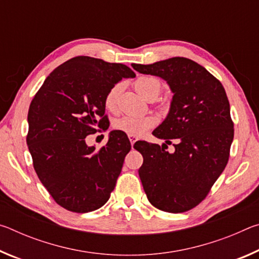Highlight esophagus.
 <instances>
[{
	"label": "esophagus",
	"mask_w": 259,
	"mask_h": 259,
	"mask_svg": "<svg viewBox=\"0 0 259 259\" xmlns=\"http://www.w3.org/2000/svg\"><path fill=\"white\" fill-rule=\"evenodd\" d=\"M129 139H130L131 145H133V146H134V144L138 140V138H137V137H135V136H129Z\"/></svg>",
	"instance_id": "esophagus-1"
}]
</instances>
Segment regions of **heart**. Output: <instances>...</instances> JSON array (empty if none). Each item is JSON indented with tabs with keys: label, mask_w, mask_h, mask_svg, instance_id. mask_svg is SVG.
<instances>
[{
	"label": "heart",
	"mask_w": 259,
	"mask_h": 259,
	"mask_svg": "<svg viewBox=\"0 0 259 259\" xmlns=\"http://www.w3.org/2000/svg\"><path fill=\"white\" fill-rule=\"evenodd\" d=\"M134 87L139 95L147 100H154L161 93V82L153 76H140L134 82ZM122 90L121 84L113 85L105 96V107L111 112H116L119 107V97ZM156 124V119L152 114L143 116L126 115L114 122V129L128 136H142Z\"/></svg>",
	"instance_id": "heart-1"
}]
</instances>
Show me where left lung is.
<instances>
[{
    "label": "left lung",
    "instance_id": "1",
    "mask_svg": "<svg viewBox=\"0 0 259 259\" xmlns=\"http://www.w3.org/2000/svg\"><path fill=\"white\" fill-rule=\"evenodd\" d=\"M136 71L168 82L174 93L166 119L153 131L174 144L175 152L143 142L139 177L147 199L165 212H185L207 198L229 162L234 128L224 87L198 63L175 57L151 65L133 64Z\"/></svg>",
    "mask_w": 259,
    "mask_h": 259
}]
</instances>
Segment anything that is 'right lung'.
<instances>
[{
    "label": "right lung",
    "mask_w": 259,
    "mask_h": 259,
    "mask_svg": "<svg viewBox=\"0 0 259 259\" xmlns=\"http://www.w3.org/2000/svg\"><path fill=\"white\" fill-rule=\"evenodd\" d=\"M135 76L123 64L77 56L54 69L35 94L26 142L38 179L60 207L89 212L109 199L130 142L114 130L96 151L85 137L108 129L105 96L123 77Z\"/></svg>",
    "instance_id": "1"
}]
</instances>
